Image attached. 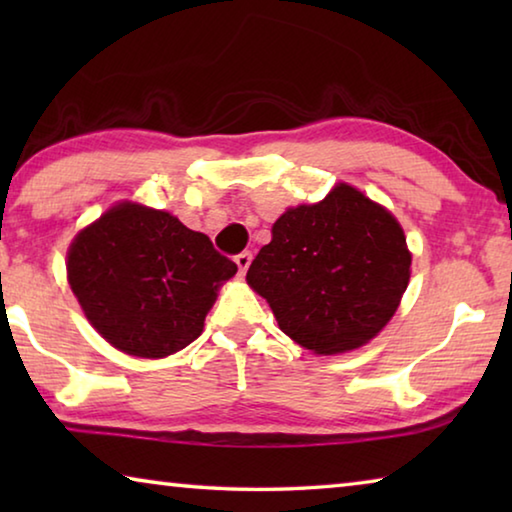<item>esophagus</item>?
<instances>
[{
    "label": "esophagus",
    "instance_id": "1",
    "mask_svg": "<svg viewBox=\"0 0 512 512\" xmlns=\"http://www.w3.org/2000/svg\"><path fill=\"white\" fill-rule=\"evenodd\" d=\"M235 262H237V266H239V273H246L250 262H253V253H248V250H244V253H239V255L235 257Z\"/></svg>",
    "mask_w": 512,
    "mask_h": 512
}]
</instances>
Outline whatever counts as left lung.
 I'll return each instance as SVG.
<instances>
[{
    "mask_svg": "<svg viewBox=\"0 0 512 512\" xmlns=\"http://www.w3.org/2000/svg\"><path fill=\"white\" fill-rule=\"evenodd\" d=\"M246 273L302 348L339 354L386 327L409 287L411 253L395 216L345 183L289 207Z\"/></svg>",
    "mask_w": 512,
    "mask_h": 512,
    "instance_id": "8db88e82",
    "label": "left lung"
}]
</instances>
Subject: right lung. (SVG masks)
Here are the masks:
<instances>
[{
	"label": "right lung",
	"mask_w": 512,
	"mask_h": 512,
	"mask_svg": "<svg viewBox=\"0 0 512 512\" xmlns=\"http://www.w3.org/2000/svg\"><path fill=\"white\" fill-rule=\"evenodd\" d=\"M237 273L203 232L140 203H119L74 237L67 280L112 348L162 359L203 332L219 287Z\"/></svg>",
	"instance_id": "add662e5"
}]
</instances>
